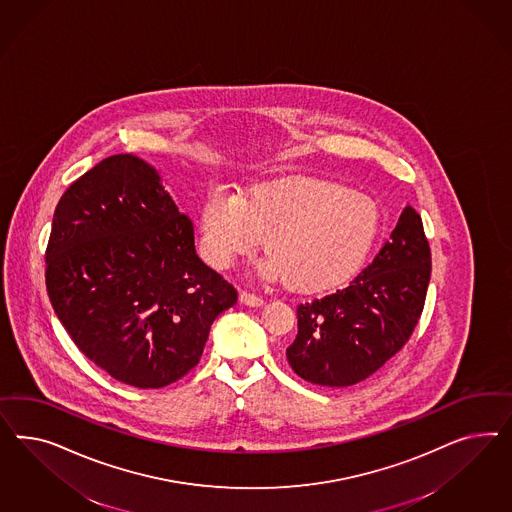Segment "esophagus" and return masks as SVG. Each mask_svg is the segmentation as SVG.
<instances>
[{
    "label": "esophagus",
    "mask_w": 512,
    "mask_h": 512,
    "mask_svg": "<svg viewBox=\"0 0 512 512\" xmlns=\"http://www.w3.org/2000/svg\"><path fill=\"white\" fill-rule=\"evenodd\" d=\"M240 302H242L244 306H249V308H261L264 304V300L261 296L253 295V293H248V291H242V293H240Z\"/></svg>",
    "instance_id": "obj_1"
}]
</instances>
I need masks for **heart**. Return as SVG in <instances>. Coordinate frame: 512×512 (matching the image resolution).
Segmentation results:
<instances>
[{
	"mask_svg": "<svg viewBox=\"0 0 512 512\" xmlns=\"http://www.w3.org/2000/svg\"><path fill=\"white\" fill-rule=\"evenodd\" d=\"M379 204L355 189L317 178H289L240 197L212 189L201 208L206 261L229 268L261 246L268 278L302 293H323L351 278L381 233Z\"/></svg>",
	"mask_w": 512,
	"mask_h": 512,
	"instance_id": "1",
	"label": "heart"
}]
</instances>
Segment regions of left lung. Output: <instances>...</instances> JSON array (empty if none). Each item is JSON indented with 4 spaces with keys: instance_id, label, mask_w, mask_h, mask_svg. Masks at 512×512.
Segmentation results:
<instances>
[{
    "instance_id": "8db88e82",
    "label": "left lung",
    "mask_w": 512,
    "mask_h": 512,
    "mask_svg": "<svg viewBox=\"0 0 512 512\" xmlns=\"http://www.w3.org/2000/svg\"><path fill=\"white\" fill-rule=\"evenodd\" d=\"M432 253L419 214L407 204L373 263L349 287L298 306L287 360L321 387H351L377 372L419 323Z\"/></svg>"
}]
</instances>
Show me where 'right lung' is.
Returning a JSON list of instances; mask_svg holds the SVG:
<instances>
[{
  "label": "right lung",
  "mask_w": 512,
  "mask_h": 512,
  "mask_svg": "<svg viewBox=\"0 0 512 512\" xmlns=\"http://www.w3.org/2000/svg\"><path fill=\"white\" fill-rule=\"evenodd\" d=\"M47 291L78 349L110 377L161 388L199 364L236 291L195 251L193 223L137 155L103 159L62 195Z\"/></svg>",
  "instance_id": "obj_1"
}]
</instances>
